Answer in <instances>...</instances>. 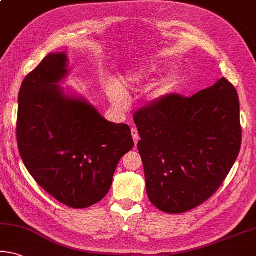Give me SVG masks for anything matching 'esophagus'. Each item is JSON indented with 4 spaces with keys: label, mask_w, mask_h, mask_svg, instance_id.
Segmentation results:
<instances>
[{
    "label": "esophagus",
    "mask_w": 256,
    "mask_h": 256,
    "mask_svg": "<svg viewBox=\"0 0 256 256\" xmlns=\"http://www.w3.org/2000/svg\"><path fill=\"white\" fill-rule=\"evenodd\" d=\"M131 132H132L133 140H134V144L136 146L138 144V141H139V133H138V130L136 128H132Z\"/></svg>",
    "instance_id": "esophagus-1"
}]
</instances>
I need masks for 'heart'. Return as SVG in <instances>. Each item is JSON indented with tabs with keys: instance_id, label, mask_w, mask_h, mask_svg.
<instances>
[{
	"instance_id": "heart-1",
	"label": "heart",
	"mask_w": 256,
	"mask_h": 256,
	"mask_svg": "<svg viewBox=\"0 0 256 256\" xmlns=\"http://www.w3.org/2000/svg\"><path fill=\"white\" fill-rule=\"evenodd\" d=\"M154 72H156L155 68H144V70H136L130 72V74L125 75L120 80V86L122 90H134L136 88L139 86L141 83H144V80L148 78L150 74H152ZM176 85V76L171 75L168 78L162 80L160 83H158L155 88H152L150 96L152 99H163L165 96L174 91ZM118 88H114L110 90V96L112 99L115 101L116 104H124V94Z\"/></svg>"
}]
</instances>
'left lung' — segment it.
Instances as JSON below:
<instances>
[{
    "label": "left lung",
    "mask_w": 256,
    "mask_h": 256,
    "mask_svg": "<svg viewBox=\"0 0 256 256\" xmlns=\"http://www.w3.org/2000/svg\"><path fill=\"white\" fill-rule=\"evenodd\" d=\"M133 120L149 200L165 213L188 212L212 197L240 152L238 93L224 77L190 98L157 100Z\"/></svg>",
    "instance_id": "1"
}]
</instances>
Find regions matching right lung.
Returning <instances> with one entry per match:
<instances>
[{
	"instance_id": "add662e5",
	"label": "right lung",
	"mask_w": 256,
	"mask_h": 256,
	"mask_svg": "<svg viewBox=\"0 0 256 256\" xmlns=\"http://www.w3.org/2000/svg\"><path fill=\"white\" fill-rule=\"evenodd\" d=\"M64 54L46 56L18 96L20 156L40 186L72 208H86L108 194L117 164L133 148L131 128L104 118L58 83L67 75Z\"/></svg>"
}]
</instances>
